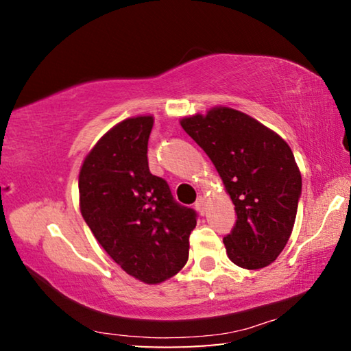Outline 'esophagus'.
Segmentation results:
<instances>
[{"instance_id": "obj_1", "label": "esophagus", "mask_w": 351, "mask_h": 351, "mask_svg": "<svg viewBox=\"0 0 351 351\" xmlns=\"http://www.w3.org/2000/svg\"><path fill=\"white\" fill-rule=\"evenodd\" d=\"M195 207H197V210L201 213V215H204V212H206V199H204V197H198L197 203H195Z\"/></svg>"}]
</instances>
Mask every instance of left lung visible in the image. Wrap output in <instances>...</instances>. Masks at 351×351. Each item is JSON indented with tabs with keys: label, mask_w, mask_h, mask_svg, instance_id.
<instances>
[{
	"label": "left lung",
	"mask_w": 351,
	"mask_h": 351,
	"mask_svg": "<svg viewBox=\"0 0 351 351\" xmlns=\"http://www.w3.org/2000/svg\"><path fill=\"white\" fill-rule=\"evenodd\" d=\"M180 123L210 158L235 206L237 223L223 239L229 260L245 269L271 265L293 232L302 192L299 165L287 141L223 105Z\"/></svg>",
	"instance_id": "left-lung-1"
}]
</instances>
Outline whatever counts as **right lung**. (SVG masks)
I'll use <instances>...</instances> for the list:
<instances>
[{
  "instance_id": "add662e5",
  "label": "right lung",
  "mask_w": 351,
  "mask_h": 351,
  "mask_svg": "<svg viewBox=\"0 0 351 351\" xmlns=\"http://www.w3.org/2000/svg\"><path fill=\"white\" fill-rule=\"evenodd\" d=\"M152 114L116 123L83 159L79 173L82 217L106 254L136 280L159 285L189 258L197 213L171 197L148 170Z\"/></svg>"
}]
</instances>
